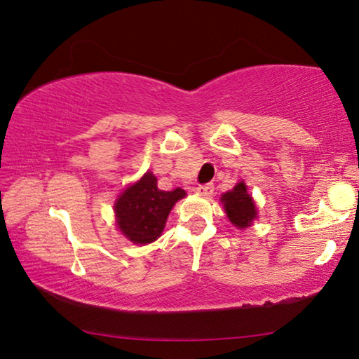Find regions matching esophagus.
Here are the masks:
<instances>
[{
	"instance_id": "1",
	"label": "esophagus",
	"mask_w": 359,
	"mask_h": 359,
	"mask_svg": "<svg viewBox=\"0 0 359 359\" xmlns=\"http://www.w3.org/2000/svg\"><path fill=\"white\" fill-rule=\"evenodd\" d=\"M196 191L199 194H203V196H210L212 193H214V184H204V185H199L196 188Z\"/></svg>"
}]
</instances>
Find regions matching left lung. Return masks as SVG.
I'll use <instances>...</instances> for the list:
<instances>
[{
	"label": "left lung",
	"instance_id": "8db88e82",
	"mask_svg": "<svg viewBox=\"0 0 359 359\" xmlns=\"http://www.w3.org/2000/svg\"><path fill=\"white\" fill-rule=\"evenodd\" d=\"M222 203L226 210V215L231 223L238 228H245L257 217V209L250 194L247 193V187L244 182H239L233 190L224 193L222 196Z\"/></svg>",
	"mask_w": 359,
	"mask_h": 359
}]
</instances>
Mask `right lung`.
<instances>
[{
    "label": "right lung",
    "instance_id": "1",
    "mask_svg": "<svg viewBox=\"0 0 359 359\" xmlns=\"http://www.w3.org/2000/svg\"><path fill=\"white\" fill-rule=\"evenodd\" d=\"M185 196L182 188L163 191L156 177L147 172L137 184L126 188L115 203V215L121 233L135 244H150L160 238L174 204Z\"/></svg>",
    "mask_w": 359,
    "mask_h": 359
}]
</instances>
